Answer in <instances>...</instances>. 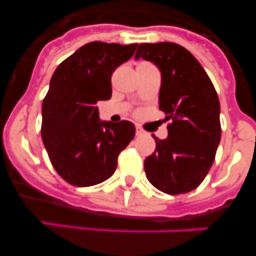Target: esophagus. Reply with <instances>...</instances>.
<instances>
[{
  "instance_id": "obj_1",
  "label": "esophagus",
  "mask_w": 256,
  "mask_h": 256,
  "mask_svg": "<svg viewBox=\"0 0 256 256\" xmlns=\"http://www.w3.org/2000/svg\"><path fill=\"white\" fill-rule=\"evenodd\" d=\"M142 134H144V130H142L140 126H137V128H136V136H142Z\"/></svg>"
}]
</instances>
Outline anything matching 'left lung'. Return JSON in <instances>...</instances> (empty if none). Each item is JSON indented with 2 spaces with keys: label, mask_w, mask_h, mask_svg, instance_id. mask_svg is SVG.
Returning a JSON list of instances; mask_svg holds the SVG:
<instances>
[{
  "label": "left lung",
  "mask_w": 256,
  "mask_h": 256,
  "mask_svg": "<svg viewBox=\"0 0 256 256\" xmlns=\"http://www.w3.org/2000/svg\"><path fill=\"white\" fill-rule=\"evenodd\" d=\"M159 69V108L168 137H155L156 148L144 159L146 177L169 195L195 190L206 177L220 141V105L206 72L184 47L172 42L142 44L134 58Z\"/></svg>",
  "instance_id": "obj_1"
}]
</instances>
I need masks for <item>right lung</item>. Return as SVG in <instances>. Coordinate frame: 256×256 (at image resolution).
I'll list each match as a JSON object with an SVG mask.
<instances>
[{
  "instance_id": "obj_1",
  "label": "right lung",
  "mask_w": 256,
  "mask_h": 256,
  "mask_svg": "<svg viewBox=\"0 0 256 256\" xmlns=\"http://www.w3.org/2000/svg\"><path fill=\"white\" fill-rule=\"evenodd\" d=\"M138 44L91 42L56 68L42 104V141L68 183L90 187L114 174L118 156L134 137V124L100 120L98 101L112 97V74Z\"/></svg>"
}]
</instances>
